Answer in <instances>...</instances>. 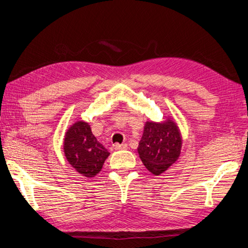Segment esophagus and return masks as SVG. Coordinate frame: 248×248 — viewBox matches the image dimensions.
I'll use <instances>...</instances> for the list:
<instances>
[{"label": "esophagus", "instance_id": "obj_1", "mask_svg": "<svg viewBox=\"0 0 248 248\" xmlns=\"http://www.w3.org/2000/svg\"><path fill=\"white\" fill-rule=\"evenodd\" d=\"M114 148L115 150H127L128 148V144H115L114 145Z\"/></svg>", "mask_w": 248, "mask_h": 248}]
</instances>
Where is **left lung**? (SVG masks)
<instances>
[{"label": "left lung", "instance_id": "left-lung-1", "mask_svg": "<svg viewBox=\"0 0 248 248\" xmlns=\"http://www.w3.org/2000/svg\"><path fill=\"white\" fill-rule=\"evenodd\" d=\"M181 136L174 121H147L138 152L147 170L158 175L175 163L181 153Z\"/></svg>", "mask_w": 248, "mask_h": 248}]
</instances>
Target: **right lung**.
I'll list each match as a JSON object with an SVG mask.
<instances>
[{"mask_svg":"<svg viewBox=\"0 0 248 248\" xmlns=\"http://www.w3.org/2000/svg\"><path fill=\"white\" fill-rule=\"evenodd\" d=\"M64 153L68 163L84 177L91 178L100 172L108 151L93 136L88 123L77 121L66 132Z\"/></svg>","mask_w":248,"mask_h":248,"instance_id":"obj_1","label":"right lung"}]
</instances>
